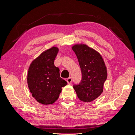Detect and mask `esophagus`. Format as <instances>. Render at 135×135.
<instances>
[{
    "label": "esophagus",
    "instance_id": "34e87169",
    "mask_svg": "<svg viewBox=\"0 0 135 135\" xmlns=\"http://www.w3.org/2000/svg\"><path fill=\"white\" fill-rule=\"evenodd\" d=\"M66 81H67V82H68V83L69 84H70L71 83V82H72V79H71V77L68 78L67 79V80H66Z\"/></svg>",
    "mask_w": 135,
    "mask_h": 135
}]
</instances>
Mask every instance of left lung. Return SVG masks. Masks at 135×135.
<instances>
[{"mask_svg":"<svg viewBox=\"0 0 135 135\" xmlns=\"http://www.w3.org/2000/svg\"><path fill=\"white\" fill-rule=\"evenodd\" d=\"M80 67L82 78L78 85H73L78 97L83 102H91L103 92L107 79V70L99 52L84 44L72 47Z\"/></svg>","mask_w":135,"mask_h":135,"instance_id":"8db88e82","label":"left lung"}]
</instances>
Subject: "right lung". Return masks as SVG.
<instances>
[{
	"mask_svg": "<svg viewBox=\"0 0 135 135\" xmlns=\"http://www.w3.org/2000/svg\"><path fill=\"white\" fill-rule=\"evenodd\" d=\"M59 48L52 47L32 61L27 73L28 87L32 96L44 105L57 100L62 87L67 82L61 78L60 70L54 65Z\"/></svg>",
	"mask_w": 135,
	"mask_h": 135,
	"instance_id": "1",
	"label": "right lung"
}]
</instances>
